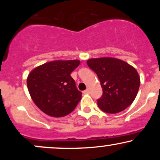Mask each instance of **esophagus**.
Here are the masks:
<instances>
[{"label": "esophagus", "mask_w": 160, "mask_h": 160, "mask_svg": "<svg viewBox=\"0 0 160 160\" xmlns=\"http://www.w3.org/2000/svg\"><path fill=\"white\" fill-rule=\"evenodd\" d=\"M83 93H89V89H86V90H84L83 92H82Z\"/></svg>", "instance_id": "obj_1"}]
</instances>
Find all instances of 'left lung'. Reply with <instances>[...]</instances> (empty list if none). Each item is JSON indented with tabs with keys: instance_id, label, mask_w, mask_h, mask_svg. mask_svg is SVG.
<instances>
[{
	"instance_id": "1",
	"label": "left lung",
	"mask_w": 160,
	"mask_h": 160,
	"mask_svg": "<svg viewBox=\"0 0 160 160\" xmlns=\"http://www.w3.org/2000/svg\"><path fill=\"white\" fill-rule=\"evenodd\" d=\"M87 65L97 74L103 90L97 100L102 111L117 113L131 105L140 86V78L132 66L109 57L91 58Z\"/></svg>"
}]
</instances>
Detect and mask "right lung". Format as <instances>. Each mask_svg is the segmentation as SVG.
Instances as JSON below:
<instances>
[{"label":"right lung","mask_w":160,"mask_h":160,"mask_svg":"<svg viewBox=\"0 0 160 160\" xmlns=\"http://www.w3.org/2000/svg\"><path fill=\"white\" fill-rule=\"evenodd\" d=\"M79 60L49 62L34 68L27 79L32 100L46 114L62 117L71 113L82 98L71 74Z\"/></svg>","instance_id":"add662e5"}]
</instances>
